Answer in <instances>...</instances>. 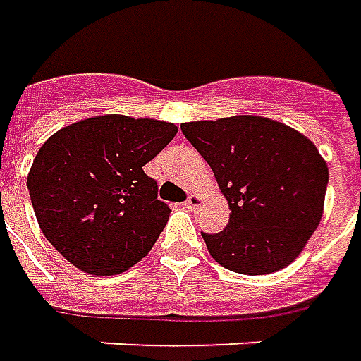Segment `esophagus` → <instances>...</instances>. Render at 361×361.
I'll use <instances>...</instances> for the list:
<instances>
[{
	"instance_id": "obj_1",
	"label": "esophagus",
	"mask_w": 361,
	"mask_h": 361,
	"mask_svg": "<svg viewBox=\"0 0 361 361\" xmlns=\"http://www.w3.org/2000/svg\"><path fill=\"white\" fill-rule=\"evenodd\" d=\"M201 205H203V197L199 193H189L188 201H185V207H188L189 211H195Z\"/></svg>"
}]
</instances>
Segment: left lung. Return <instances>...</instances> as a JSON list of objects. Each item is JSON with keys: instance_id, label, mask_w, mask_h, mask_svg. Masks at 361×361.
Instances as JSON below:
<instances>
[{"instance_id": "1", "label": "left lung", "mask_w": 361, "mask_h": 361, "mask_svg": "<svg viewBox=\"0 0 361 361\" xmlns=\"http://www.w3.org/2000/svg\"><path fill=\"white\" fill-rule=\"evenodd\" d=\"M181 133L211 166L231 207L224 231L203 234L213 259L244 276L289 266L324 211L329 166L317 146L259 115L191 121Z\"/></svg>"}]
</instances>
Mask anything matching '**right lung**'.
<instances>
[{
  "mask_svg": "<svg viewBox=\"0 0 361 361\" xmlns=\"http://www.w3.org/2000/svg\"><path fill=\"white\" fill-rule=\"evenodd\" d=\"M178 127L97 115L56 130L27 176L39 226L64 258L92 276H117L152 250L170 209L142 166Z\"/></svg>",
  "mask_w": 361,
  "mask_h": 361,
  "instance_id": "obj_1",
  "label": "right lung"
}]
</instances>
